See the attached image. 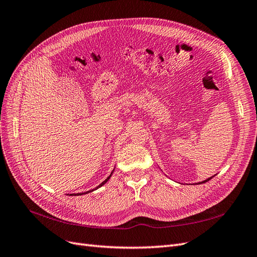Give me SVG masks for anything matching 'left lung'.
I'll return each mask as SVG.
<instances>
[{
  "label": "left lung",
  "instance_id": "obj_1",
  "mask_svg": "<svg viewBox=\"0 0 257 257\" xmlns=\"http://www.w3.org/2000/svg\"><path fill=\"white\" fill-rule=\"evenodd\" d=\"M210 179H211V178H209V179H207V180H205V181H203V182H200V183H205V182L209 181V180H210Z\"/></svg>",
  "mask_w": 257,
  "mask_h": 257
}]
</instances>
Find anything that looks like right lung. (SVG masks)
Listing matches in <instances>:
<instances>
[{"label":"right lung","mask_w":257,"mask_h":257,"mask_svg":"<svg viewBox=\"0 0 257 257\" xmlns=\"http://www.w3.org/2000/svg\"><path fill=\"white\" fill-rule=\"evenodd\" d=\"M111 174H112V173H111ZM111 174H110V176H109V177H108V178H107V179H106V180H105V181H103V182H102V183H100V184H99V185H98V186H97V188H96V189H98V188H99V186H102V185H103V184H105V183H106V182H107V181H108V180H109V178H110V177H111ZM88 192H92V191H88ZM88 192H85V193H77V195H82V194H87V193H88Z\"/></svg>","instance_id":"obj_1"}]
</instances>
